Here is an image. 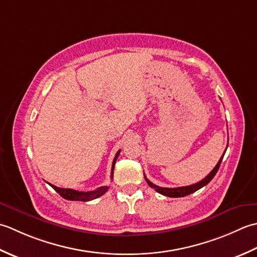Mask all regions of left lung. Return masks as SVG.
Returning <instances> with one entry per match:
<instances>
[{
  "label": "left lung",
  "instance_id": "left-lung-1",
  "mask_svg": "<svg viewBox=\"0 0 257 257\" xmlns=\"http://www.w3.org/2000/svg\"><path fill=\"white\" fill-rule=\"evenodd\" d=\"M226 149H227V148H226ZM225 152H226V151H225ZM225 152H224V154H225ZM224 154L222 155V158L219 159V161H218V163L216 164V166L214 167V169L212 170V172L209 173V174L205 177V179H203L201 182L195 183V184H193V185L182 186V187H174V188L160 187V186H158V185L153 184V183H152V182H150L148 179H146V176L144 175L145 181L148 182V184H149L152 188H154V190H155L156 192H159L160 194H162V195H165V196H169V197H183V196L190 195V194H192V193H194V192H196L197 190H200V188H202L203 186L207 185L208 183L212 181V179H213L214 176H215V174H216L218 169H219V165H221V162H222V160H223V158H224Z\"/></svg>",
  "mask_w": 257,
  "mask_h": 257
}]
</instances>
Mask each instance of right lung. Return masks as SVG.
<instances>
[{
  "instance_id": "1",
  "label": "right lung",
  "mask_w": 257,
  "mask_h": 257,
  "mask_svg": "<svg viewBox=\"0 0 257 257\" xmlns=\"http://www.w3.org/2000/svg\"><path fill=\"white\" fill-rule=\"evenodd\" d=\"M121 150H119L116 155H115V158L113 160V164H112V173H111V179H113V171H114V165H115V162H116L117 158H118V154ZM50 184V183H49ZM52 187L54 188V190L59 193V194L63 197L65 198V200H69V201H82V202H87V201H92L94 198H97L99 196H102L103 194H105L106 191L108 190V186H101L96 188V190H94L92 192H78L75 190H72V188H62V187H56L54 185L50 184Z\"/></svg>"
}]
</instances>
